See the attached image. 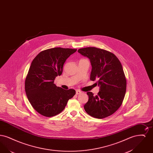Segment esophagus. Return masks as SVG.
Returning a JSON list of instances; mask_svg holds the SVG:
<instances>
[{"mask_svg": "<svg viewBox=\"0 0 153 153\" xmlns=\"http://www.w3.org/2000/svg\"><path fill=\"white\" fill-rule=\"evenodd\" d=\"M76 95H80L81 94V92L80 91V90H76Z\"/></svg>", "mask_w": 153, "mask_h": 153, "instance_id": "obj_1", "label": "esophagus"}]
</instances>
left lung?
I'll return each mask as SVG.
<instances>
[{
    "label": "left lung",
    "instance_id": "1",
    "mask_svg": "<svg viewBox=\"0 0 153 153\" xmlns=\"http://www.w3.org/2000/svg\"><path fill=\"white\" fill-rule=\"evenodd\" d=\"M78 52L89 59L92 71L90 80H97L100 87L97 95L88 92L89 99L84 105L91 117L102 119L115 112L123 101L126 79L122 65L113 53L95 47L80 49Z\"/></svg>",
    "mask_w": 153,
    "mask_h": 153
}]
</instances>
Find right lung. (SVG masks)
Masks as SVG:
<instances>
[{
    "label": "right lung",
    "instance_id": "1",
    "mask_svg": "<svg viewBox=\"0 0 153 153\" xmlns=\"http://www.w3.org/2000/svg\"><path fill=\"white\" fill-rule=\"evenodd\" d=\"M77 49L54 48L40 52L33 60L25 80V91L31 105L44 117L58 115L76 94L73 89L65 90L54 83L61 75L63 66Z\"/></svg>",
    "mask_w": 153,
    "mask_h": 153
}]
</instances>
